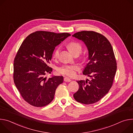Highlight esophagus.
Instances as JSON below:
<instances>
[{"label": "esophagus", "instance_id": "1", "mask_svg": "<svg viewBox=\"0 0 133 133\" xmlns=\"http://www.w3.org/2000/svg\"><path fill=\"white\" fill-rule=\"evenodd\" d=\"M64 81L65 82H70L71 80V79H70V78H67V77H65V78H64Z\"/></svg>", "mask_w": 133, "mask_h": 133}]
</instances>
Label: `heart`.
I'll use <instances>...</instances> for the list:
<instances>
[{"instance_id": "b5f03b06", "label": "heart", "mask_w": 133, "mask_h": 133, "mask_svg": "<svg viewBox=\"0 0 133 133\" xmlns=\"http://www.w3.org/2000/svg\"><path fill=\"white\" fill-rule=\"evenodd\" d=\"M68 48L69 51L73 54L78 53H80L82 49L81 44L76 41H72L68 43ZM60 46H57L54 49L53 53V57L55 59L58 58L60 54ZM79 70V66L77 65H63L57 68V72L62 75L69 77H73L76 75L77 71Z\"/></svg>"}]
</instances>
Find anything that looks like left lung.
<instances>
[{"label": "left lung", "instance_id": "left-lung-1", "mask_svg": "<svg viewBox=\"0 0 133 133\" xmlns=\"http://www.w3.org/2000/svg\"><path fill=\"white\" fill-rule=\"evenodd\" d=\"M72 36L82 40L87 46L89 62L83 74L91 78L77 81L79 88L73 97L81 104H92L104 97L112 87L117 70L114 51L107 38L99 33L81 31Z\"/></svg>", "mask_w": 133, "mask_h": 133}]
</instances>
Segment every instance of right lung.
Here are the masks:
<instances>
[{
	"mask_svg": "<svg viewBox=\"0 0 133 133\" xmlns=\"http://www.w3.org/2000/svg\"><path fill=\"white\" fill-rule=\"evenodd\" d=\"M71 34L36 31L23 42L14 59V81L23 98L29 105L42 107L53 100L62 76L45 77L51 73L49 66L56 46Z\"/></svg>",
	"mask_w": 133,
	"mask_h": 133,
	"instance_id": "right-lung-1",
	"label": "right lung"
}]
</instances>
